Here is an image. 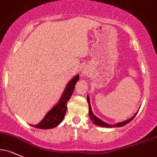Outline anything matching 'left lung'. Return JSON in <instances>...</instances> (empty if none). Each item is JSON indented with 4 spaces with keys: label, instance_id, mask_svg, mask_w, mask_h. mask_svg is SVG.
Masks as SVG:
<instances>
[{
    "label": "left lung",
    "instance_id": "8db88e82",
    "mask_svg": "<svg viewBox=\"0 0 157 157\" xmlns=\"http://www.w3.org/2000/svg\"><path fill=\"white\" fill-rule=\"evenodd\" d=\"M87 101H88V103H89V117L91 119V120H92L94 124H95V125H98V126H100V127H106V128H113V127H121V126H124L126 124H128V122H130L131 120H133V119L134 118V117L136 116V113H135L134 116L128 119V120H127L126 121H123L122 122H119V123H117L115 124V125H110V124H108L106 123V122H103L102 120H100V119L97 118L96 116H95L94 114L92 111H91V104H90V100H89V95L87 96Z\"/></svg>",
    "mask_w": 157,
    "mask_h": 157
}]
</instances>
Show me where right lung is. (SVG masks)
Segmentation results:
<instances>
[{"label":"right lung","mask_w":157,"mask_h":157,"mask_svg":"<svg viewBox=\"0 0 157 157\" xmlns=\"http://www.w3.org/2000/svg\"><path fill=\"white\" fill-rule=\"evenodd\" d=\"M78 80L79 75H77L68 82L64 90L63 94H62V97H60L57 105L54 106L46 113L42 121L40 122L37 125H32V126L40 129H50L58 125L63 120L65 114L66 113V109H67L66 105H67V102L69 100L70 97L72 95L75 85Z\"/></svg>","instance_id":"obj_1"}]
</instances>
